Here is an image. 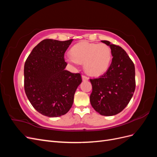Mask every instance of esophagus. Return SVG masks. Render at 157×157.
Segmentation results:
<instances>
[{
    "instance_id": "1",
    "label": "esophagus",
    "mask_w": 157,
    "mask_h": 157,
    "mask_svg": "<svg viewBox=\"0 0 157 157\" xmlns=\"http://www.w3.org/2000/svg\"><path fill=\"white\" fill-rule=\"evenodd\" d=\"M82 80H88V77H86V76H85V75H82Z\"/></svg>"
}]
</instances>
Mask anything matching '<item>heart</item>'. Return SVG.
Returning a JSON list of instances; mask_svg holds the SVG:
<instances>
[{
    "mask_svg": "<svg viewBox=\"0 0 157 157\" xmlns=\"http://www.w3.org/2000/svg\"><path fill=\"white\" fill-rule=\"evenodd\" d=\"M71 53L66 57V61L73 65L84 63L85 71L92 76L105 73L112 59L110 47L103 43L80 42L71 48Z\"/></svg>",
    "mask_w": 157,
    "mask_h": 157,
    "instance_id": "heart-1",
    "label": "heart"
}]
</instances>
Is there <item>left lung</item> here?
Here are the masks:
<instances>
[{"label": "left lung", "instance_id": "left-lung-1", "mask_svg": "<svg viewBox=\"0 0 157 157\" xmlns=\"http://www.w3.org/2000/svg\"><path fill=\"white\" fill-rule=\"evenodd\" d=\"M112 62L106 73L99 78L90 79L92 86L90 101L92 107L103 116H113L121 112L130 102L136 88L135 67L121 46L107 40Z\"/></svg>", "mask_w": 157, "mask_h": 157}]
</instances>
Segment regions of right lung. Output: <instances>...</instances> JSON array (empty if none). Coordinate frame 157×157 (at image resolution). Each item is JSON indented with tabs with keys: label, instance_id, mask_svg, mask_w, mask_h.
<instances>
[{
	"label": "right lung",
	"instance_id": "obj_1",
	"mask_svg": "<svg viewBox=\"0 0 157 157\" xmlns=\"http://www.w3.org/2000/svg\"><path fill=\"white\" fill-rule=\"evenodd\" d=\"M73 39L42 40L33 49L24 65V89L33 107L42 115L58 117L72 107L80 73L65 70L64 54Z\"/></svg>",
	"mask_w": 157,
	"mask_h": 157
}]
</instances>
